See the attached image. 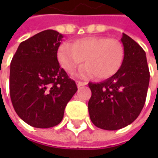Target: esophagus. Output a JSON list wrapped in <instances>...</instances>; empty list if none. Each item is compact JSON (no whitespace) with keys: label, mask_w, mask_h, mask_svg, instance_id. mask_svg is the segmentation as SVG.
<instances>
[{"label":"esophagus","mask_w":158,"mask_h":158,"mask_svg":"<svg viewBox=\"0 0 158 158\" xmlns=\"http://www.w3.org/2000/svg\"><path fill=\"white\" fill-rule=\"evenodd\" d=\"M87 82H80V81H77L76 82V84H77V87L78 88H80V87H82V86H84V85H87Z\"/></svg>","instance_id":"obj_1"}]
</instances>
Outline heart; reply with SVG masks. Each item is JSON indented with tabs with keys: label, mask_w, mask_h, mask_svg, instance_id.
I'll list each match as a JSON object with an SVG mask.
<instances>
[{
	"label": "heart",
	"mask_w": 158,
	"mask_h": 158,
	"mask_svg": "<svg viewBox=\"0 0 158 158\" xmlns=\"http://www.w3.org/2000/svg\"><path fill=\"white\" fill-rule=\"evenodd\" d=\"M60 64L69 74H74L83 63L80 76L86 77L95 74L98 79L113 76L123 63L124 47L115 39L106 37H85L76 40L73 45L62 43L57 52Z\"/></svg>",
	"instance_id": "obj_1"
}]
</instances>
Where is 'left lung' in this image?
Listing matches in <instances>:
<instances>
[{
  "label": "left lung",
  "mask_w": 158,
  "mask_h": 158,
  "mask_svg": "<svg viewBox=\"0 0 158 158\" xmlns=\"http://www.w3.org/2000/svg\"><path fill=\"white\" fill-rule=\"evenodd\" d=\"M124 60L112 77L89 82L91 98L88 103L92 123L105 130H118L135 121L143 110L149 82L146 53L129 36L123 33Z\"/></svg>",
  "instance_id": "1"
}]
</instances>
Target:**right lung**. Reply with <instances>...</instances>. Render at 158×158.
Here are the masks:
<instances>
[{"instance_id":"obj_1","label":"right lung","mask_w":158,"mask_h":158,"mask_svg":"<svg viewBox=\"0 0 158 158\" xmlns=\"http://www.w3.org/2000/svg\"><path fill=\"white\" fill-rule=\"evenodd\" d=\"M62 34L46 30L22 42L10 63L9 94L20 118L31 127L60 124L68 102L76 92L75 81L57 59Z\"/></svg>"}]
</instances>
